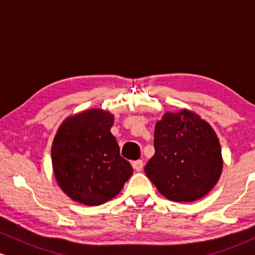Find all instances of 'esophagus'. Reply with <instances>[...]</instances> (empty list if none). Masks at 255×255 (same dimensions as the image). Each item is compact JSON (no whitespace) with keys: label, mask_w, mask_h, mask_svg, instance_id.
<instances>
[{"label":"esophagus","mask_w":255,"mask_h":255,"mask_svg":"<svg viewBox=\"0 0 255 255\" xmlns=\"http://www.w3.org/2000/svg\"><path fill=\"white\" fill-rule=\"evenodd\" d=\"M133 170L136 171H142L143 170V161L142 160H136V161L132 162Z\"/></svg>","instance_id":"obj_1"}]
</instances>
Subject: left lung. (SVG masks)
Here are the masks:
<instances>
[{
  "label": "left lung",
  "mask_w": 255,
  "mask_h": 255,
  "mask_svg": "<svg viewBox=\"0 0 255 255\" xmlns=\"http://www.w3.org/2000/svg\"><path fill=\"white\" fill-rule=\"evenodd\" d=\"M154 148L145 174L171 201H195L218 182L223 167L218 137L195 113H166L156 123Z\"/></svg>",
  "instance_id": "left-lung-1"
}]
</instances>
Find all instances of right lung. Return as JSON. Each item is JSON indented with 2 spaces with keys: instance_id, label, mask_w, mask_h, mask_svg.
Returning <instances> with one entry per match:
<instances>
[{
  "instance_id": "add662e5",
  "label": "right lung",
  "mask_w": 255,
  "mask_h": 255,
  "mask_svg": "<svg viewBox=\"0 0 255 255\" xmlns=\"http://www.w3.org/2000/svg\"><path fill=\"white\" fill-rule=\"evenodd\" d=\"M113 116L89 110L66 119L51 145L53 170L60 188L74 201L88 206L113 199L132 174L120 156L112 133Z\"/></svg>"
}]
</instances>
